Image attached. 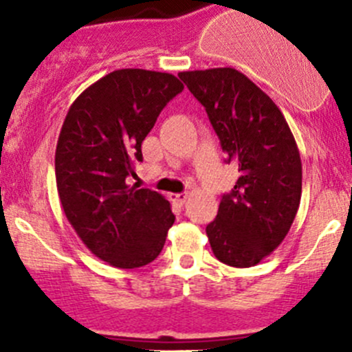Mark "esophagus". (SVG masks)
<instances>
[{
    "instance_id": "34e87169",
    "label": "esophagus",
    "mask_w": 352,
    "mask_h": 352,
    "mask_svg": "<svg viewBox=\"0 0 352 352\" xmlns=\"http://www.w3.org/2000/svg\"><path fill=\"white\" fill-rule=\"evenodd\" d=\"M170 199H172L175 204L179 206H184L187 202V199H189V194L184 192V194H170Z\"/></svg>"
}]
</instances>
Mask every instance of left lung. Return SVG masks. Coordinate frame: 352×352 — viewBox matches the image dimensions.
Returning <instances> with one entry per match:
<instances>
[{"instance_id":"8db88e82","label":"left lung","mask_w":352,"mask_h":352,"mask_svg":"<svg viewBox=\"0 0 352 352\" xmlns=\"http://www.w3.org/2000/svg\"><path fill=\"white\" fill-rule=\"evenodd\" d=\"M204 105L228 162L240 177L206 226L212 254L252 267L281 245L301 199V158L285 116L267 94L233 67L182 71Z\"/></svg>"}]
</instances>
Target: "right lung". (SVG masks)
Returning <instances> with one entry per match:
<instances>
[{"label":"right lung","instance_id":"1","mask_svg":"<svg viewBox=\"0 0 352 352\" xmlns=\"http://www.w3.org/2000/svg\"><path fill=\"white\" fill-rule=\"evenodd\" d=\"M184 85L170 73L117 69L71 104L56 146V186L88 250L119 269L153 262L175 221L170 202L126 184L141 143Z\"/></svg>","mask_w":352,"mask_h":352}]
</instances>
